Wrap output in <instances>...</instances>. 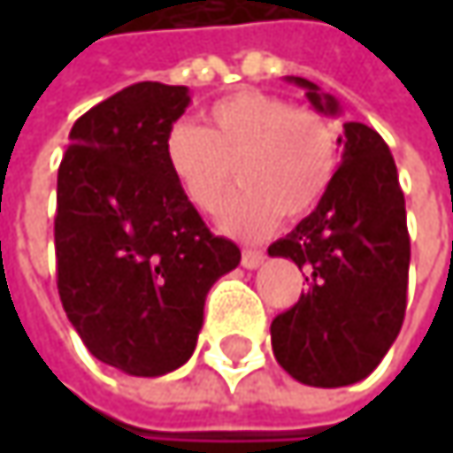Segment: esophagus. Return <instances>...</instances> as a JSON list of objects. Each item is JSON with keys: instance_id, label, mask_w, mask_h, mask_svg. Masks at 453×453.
Returning a JSON list of instances; mask_svg holds the SVG:
<instances>
[{"instance_id": "obj_1", "label": "esophagus", "mask_w": 453, "mask_h": 453, "mask_svg": "<svg viewBox=\"0 0 453 453\" xmlns=\"http://www.w3.org/2000/svg\"><path fill=\"white\" fill-rule=\"evenodd\" d=\"M265 262V251H254V249H246L243 254H241V265L246 267V270H257L259 265Z\"/></svg>"}]
</instances>
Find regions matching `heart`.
Returning a JSON list of instances; mask_svg holds the SVG:
<instances>
[{"mask_svg": "<svg viewBox=\"0 0 453 453\" xmlns=\"http://www.w3.org/2000/svg\"><path fill=\"white\" fill-rule=\"evenodd\" d=\"M162 159L180 194L199 212H215L227 183L241 186L220 210V227L259 238L278 223L310 215L330 188L338 146L333 126L310 107L265 91H235L204 112V128L175 123Z\"/></svg>", "mask_w": 453, "mask_h": 453, "instance_id": "heart-1", "label": "heart"}]
</instances>
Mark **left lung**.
I'll return each instance as SVG.
<instances>
[{
    "instance_id": "left-lung-1",
    "label": "left lung",
    "mask_w": 453,
    "mask_h": 453,
    "mask_svg": "<svg viewBox=\"0 0 453 453\" xmlns=\"http://www.w3.org/2000/svg\"><path fill=\"white\" fill-rule=\"evenodd\" d=\"M322 115H341L335 96L307 78ZM341 165L330 188L299 226L267 254L307 273V291L273 319L278 365L304 386L341 388L365 380L396 341L407 312L409 233L396 162L378 131L343 123Z\"/></svg>"
}]
</instances>
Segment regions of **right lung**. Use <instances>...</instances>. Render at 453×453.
Returning a JSON list of instances; mask_svg holds the SVG:
<instances>
[{"instance_id": "add662e5", "label": "right lung", "mask_w": 453, "mask_h": 453, "mask_svg": "<svg viewBox=\"0 0 453 453\" xmlns=\"http://www.w3.org/2000/svg\"><path fill=\"white\" fill-rule=\"evenodd\" d=\"M186 86L134 83L75 120L57 173V291L86 349L136 378L186 365L204 299L241 251L210 233L162 159Z\"/></svg>"}]
</instances>
